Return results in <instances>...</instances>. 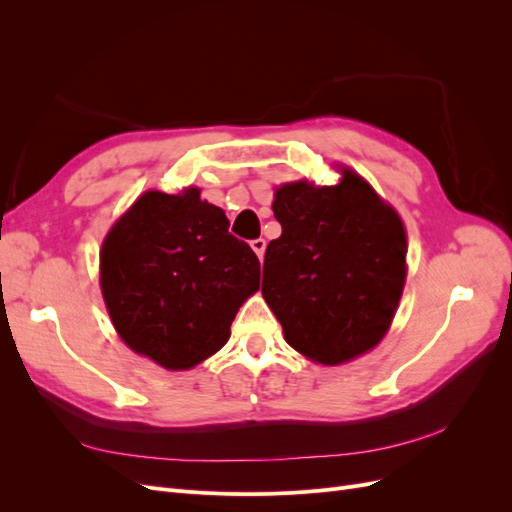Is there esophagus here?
<instances>
[{"label": "esophagus", "mask_w": 512, "mask_h": 512, "mask_svg": "<svg viewBox=\"0 0 512 512\" xmlns=\"http://www.w3.org/2000/svg\"><path fill=\"white\" fill-rule=\"evenodd\" d=\"M252 250L256 252V256L262 260V258H265V250H267V241L265 239H262V237H258V239H254L252 241Z\"/></svg>", "instance_id": "obj_1"}]
</instances>
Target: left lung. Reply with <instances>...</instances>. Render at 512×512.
<instances>
[{"instance_id":"obj_1","label":"left lung","mask_w":512,"mask_h":512,"mask_svg":"<svg viewBox=\"0 0 512 512\" xmlns=\"http://www.w3.org/2000/svg\"><path fill=\"white\" fill-rule=\"evenodd\" d=\"M337 185L286 183L273 213L282 235L267 245L262 297L286 342L307 359L339 365L374 348L406 282L399 215L352 170Z\"/></svg>"}]
</instances>
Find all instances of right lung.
Wrapping results in <instances>:
<instances>
[{
	"instance_id": "1",
	"label": "right lung",
	"mask_w": 512,
	"mask_h": 512,
	"mask_svg": "<svg viewBox=\"0 0 512 512\" xmlns=\"http://www.w3.org/2000/svg\"><path fill=\"white\" fill-rule=\"evenodd\" d=\"M100 284L123 342L166 369H190L228 342L260 286V262L196 188L147 192L104 239Z\"/></svg>"
}]
</instances>
